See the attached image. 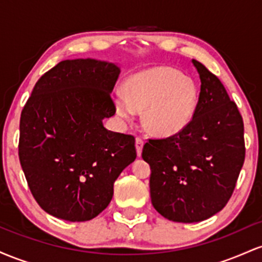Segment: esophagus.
<instances>
[{
	"label": "esophagus",
	"mask_w": 262,
	"mask_h": 262,
	"mask_svg": "<svg viewBox=\"0 0 262 262\" xmlns=\"http://www.w3.org/2000/svg\"><path fill=\"white\" fill-rule=\"evenodd\" d=\"M143 146H144V140L141 139V138L138 137L137 139H135V148H137L138 156L141 155V150H143Z\"/></svg>",
	"instance_id": "obj_1"
}]
</instances>
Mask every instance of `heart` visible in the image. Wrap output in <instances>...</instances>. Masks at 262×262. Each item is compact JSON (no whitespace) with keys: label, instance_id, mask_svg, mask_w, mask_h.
<instances>
[{"label":"heart","instance_id":"b5f03b06","mask_svg":"<svg viewBox=\"0 0 262 262\" xmlns=\"http://www.w3.org/2000/svg\"><path fill=\"white\" fill-rule=\"evenodd\" d=\"M198 90L193 80L170 66H155L132 75L125 81L124 93L113 97L116 113L129 119L143 110V123L159 137L175 135L193 119Z\"/></svg>","mask_w":262,"mask_h":262}]
</instances>
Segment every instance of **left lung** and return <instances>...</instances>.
Returning <instances> with one entry per match:
<instances>
[{"label":"left lung","instance_id":"left-lung-1","mask_svg":"<svg viewBox=\"0 0 262 262\" xmlns=\"http://www.w3.org/2000/svg\"><path fill=\"white\" fill-rule=\"evenodd\" d=\"M201 79L196 113L187 128L149 139L143 159L150 165V197L169 221L194 223L228 203L245 159L244 123L221 80L192 60Z\"/></svg>","mask_w":262,"mask_h":262}]
</instances>
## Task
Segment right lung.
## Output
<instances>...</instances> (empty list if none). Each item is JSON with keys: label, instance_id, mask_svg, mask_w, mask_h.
<instances>
[{"label": "right lung", "instance_id": "add662e5", "mask_svg": "<svg viewBox=\"0 0 262 262\" xmlns=\"http://www.w3.org/2000/svg\"><path fill=\"white\" fill-rule=\"evenodd\" d=\"M121 69L95 59L64 60L35 83L19 122L20 166L45 212L69 222L97 217L113 185L137 158L133 135L114 133L111 92Z\"/></svg>", "mask_w": 262, "mask_h": 262}]
</instances>
